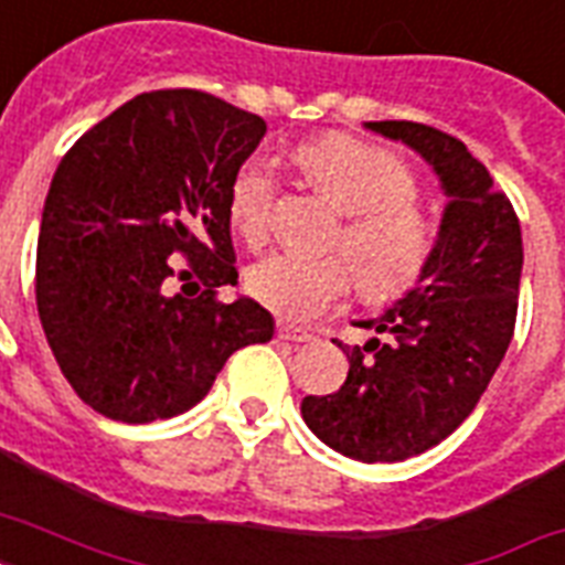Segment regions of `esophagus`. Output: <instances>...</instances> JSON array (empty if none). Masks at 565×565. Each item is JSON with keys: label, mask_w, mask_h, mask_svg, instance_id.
Segmentation results:
<instances>
[{"label": "esophagus", "mask_w": 565, "mask_h": 565, "mask_svg": "<svg viewBox=\"0 0 565 565\" xmlns=\"http://www.w3.org/2000/svg\"><path fill=\"white\" fill-rule=\"evenodd\" d=\"M275 334H278V340H287V343H308V340H313V334L301 331V328L287 326V322H278Z\"/></svg>", "instance_id": "1"}]
</instances>
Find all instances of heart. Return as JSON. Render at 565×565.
Listing matches in <instances>:
<instances>
[{
	"instance_id": "obj_1",
	"label": "heart",
	"mask_w": 565,
	"mask_h": 565,
	"mask_svg": "<svg viewBox=\"0 0 565 565\" xmlns=\"http://www.w3.org/2000/svg\"><path fill=\"white\" fill-rule=\"evenodd\" d=\"M299 161L340 211L352 213L340 234V248L353 269L337 255L273 252L248 269V292L284 319L308 322L343 299L352 273L361 296L370 301L395 299L411 290L437 246L434 222L413 204L419 188L411 167L381 146L349 135L305 146ZM275 188V172L264 161H246L231 179V228L248 246H260L269 237Z\"/></svg>"
}]
</instances>
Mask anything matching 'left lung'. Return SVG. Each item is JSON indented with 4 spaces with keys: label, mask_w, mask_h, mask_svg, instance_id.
Wrapping results in <instances>:
<instances>
[{
    "label": "left lung",
    "mask_w": 565,
    "mask_h": 565,
    "mask_svg": "<svg viewBox=\"0 0 565 565\" xmlns=\"http://www.w3.org/2000/svg\"><path fill=\"white\" fill-rule=\"evenodd\" d=\"M366 128L402 140L448 195L428 269L377 319L349 358L345 384L305 395L301 416L326 446L363 463H398L437 446L475 411L504 361L519 308L522 228L487 167L439 128L384 119Z\"/></svg>",
    "instance_id": "1"
}]
</instances>
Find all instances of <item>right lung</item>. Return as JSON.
<instances>
[{
  "label": "right lung",
  "mask_w": 565,
  "mask_h": 565,
  "mask_svg": "<svg viewBox=\"0 0 565 565\" xmlns=\"http://www.w3.org/2000/svg\"><path fill=\"white\" fill-rule=\"evenodd\" d=\"M264 135L257 114L211 93L152 90L57 163L40 220L38 313L64 377L102 416L172 419L237 349L273 340L257 301L216 299L237 284L231 179ZM188 277L203 284L193 300L171 292Z\"/></svg>",
  "instance_id": "obj_1"
}]
</instances>
